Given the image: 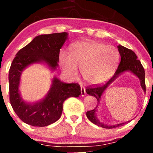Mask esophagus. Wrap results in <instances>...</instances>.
Instances as JSON below:
<instances>
[{"label":"esophagus","mask_w":153,"mask_h":153,"mask_svg":"<svg viewBox=\"0 0 153 153\" xmlns=\"http://www.w3.org/2000/svg\"><path fill=\"white\" fill-rule=\"evenodd\" d=\"M80 92H81V96H85V94H86V93H85V88L82 87V86L80 87Z\"/></svg>","instance_id":"obj_1"}]
</instances>
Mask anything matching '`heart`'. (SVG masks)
I'll use <instances>...</instances> for the list:
<instances>
[{
  "instance_id": "heart-1",
  "label": "heart",
  "mask_w": 153,
  "mask_h": 153,
  "mask_svg": "<svg viewBox=\"0 0 153 153\" xmlns=\"http://www.w3.org/2000/svg\"><path fill=\"white\" fill-rule=\"evenodd\" d=\"M59 60L63 71L71 78H76L78 67L84 80L95 85L104 82L114 73L119 62V53L111 45L86 40L72 45L70 54L60 52Z\"/></svg>"
}]
</instances>
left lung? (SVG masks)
Segmentation results:
<instances>
[{
    "label": "left lung",
    "mask_w": 153,
    "mask_h": 153,
    "mask_svg": "<svg viewBox=\"0 0 153 153\" xmlns=\"http://www.w3.org/2000/svg\"><path fill=\"white\" fill-rule=\"evenodd\" d=\"M118 50L119 54L121 56V61L119 62V65L118 66V68L116 71L114 75L109 79L108 81H107L106 83L103 84L102 85H94L92 86L87 87V88L85 89V91L88 94H89L90 96H94L95 98L97 99L98 103H100V99H101V96H102L103 91L106 89V88L116 78H118L119 75H121L124 72L127 71H130L131 73H132L133 74L136 75L137 78L140 79V85H141L142 88L143 89V91H146V86H145V70H144L143 66L142 65L140 61L137 59V57L136 54L133 52L132 50H129V49L126 48V47L122 46V45H119L118 47ZM96 108L94 109L88 111L86 112V116L88 119L91 121V122L94 123V124H96V125L99 126V127L106 128V129H112V128H115L119 127L120 125H123V124H125L129 122H124L121 123V124H117L116 125H106V124H103L101 123L99 119H97L96 117Z\"/></svg>",
    "instance_id": "1"
}]
</instances>
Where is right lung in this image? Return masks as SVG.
<instances>
[{"mask_svg":"<svg viewBox=\"0 0 153 153\" xmlns=\"http://www.w3.org/2000/svg\"><path fill=\"white\" fill-rule=\"evenodd\" d=\"M68 35L66 32L39 35L17 52L11 63L8 74L10 102L15 113L26 124L46 127L57 122L62 114L63 102L68 98H77L81 94L79 84L65 83L56 77L52 79L45 98L36 103L24 101L19 90L22 71L29 65L43 62L52 71L56 70L59 51Z\"/></svg>","mask_w":153,"mask_h":153,"instance_id":"add662e5","label":"right lung"}]
</instances>
